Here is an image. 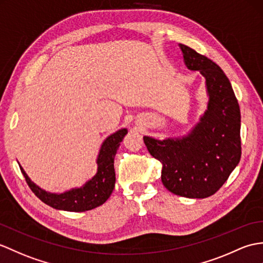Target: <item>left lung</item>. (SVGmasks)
Masks as SVG:
<instances>
[{
    "label": "left lung",
    "instance_id": "8db88e82",
    "mask_svg": "<svg viewBox=\"0 0 263 263\" xmlns=\"http://www.w3.org/2000/svg\"><path fill=\"white\" fill-rule=\"evenodd\" d=\"M188 69L199 70L210 96L206 112L186 137H143L150 155L162 163L161 181L169 192L188 198L214 195L241 159L240 106L229 78L211 59L180 44Z\"/></svg>",
    "mask_w": 263,
    "mask_h": 263
}]
</instances>
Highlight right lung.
<instances>
[{
  "label": "right lung",
  "mask_w": 263,
  "mask_h": 263,
  "mask_svg": "<svg viewBox=\"0 0 263 263\" xmlns=\"http://www.w3.org/2000/svg\"><path fill=\"white\" fill-rule=\"evenodd\" d=\"M126 133V129H121L106 138L101 146L99 158H97L96 175L81 188L71 189L63 194L48 193L30 180L21 166L20 169L30 189L45 204L56 210L68 212L93 210L105 203L113 192L115 185L114 157Z\"/></svg>",
  "instance_id": "add662e5"
}]
</instances>
